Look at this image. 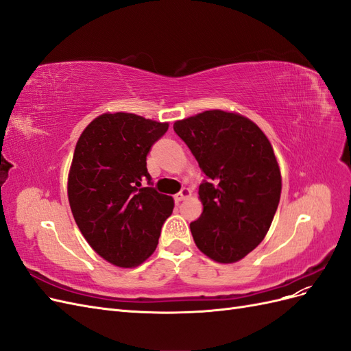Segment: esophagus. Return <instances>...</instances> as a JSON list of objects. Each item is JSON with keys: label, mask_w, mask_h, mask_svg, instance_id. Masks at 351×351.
<instances>
[{"label": "esophagus", "mask_w": 351, "mask_h": 351, "mask_svg": "<svg viewBox=\"0 0 351 351\" xmlns=\"http://www.w3.org/2000/svg\"><path fill=\"white\" fill-rule=\"evenodd\" d=\"M189 196H190V190H189V189H182V190H180V192L174 196V200L178 204V202L184 200V199L189 197Z\"/></svg>", "instance_id": "34e87169"}]
</instances>
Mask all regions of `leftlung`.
Returning a JSON list of instances; mask_svg holds the SVG:
<instances>
[{
  "instance_id": "left-lung-1",
  "label": "left lung",
  "mask_w": 351,
  "mask_h": 351,
  "mask_svg": "<svg viewBox=\"0 0 351 351\" xmlns=\"http://www.w3.org/2000/svg\"><path fill=\"white\" fill-rule=\"evenodd\" d=\"M205 180L202 215L190 222L200 252L221 263L237 262L267 234L281 196L277 158L259 127L246 117L205 111L174 123Z\"/></svg>"
}]
</instances>
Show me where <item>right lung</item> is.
<instances>
[{"instance_id":"right-lung-1","label":"right lung","mask_w":351,"mask_h":351,"mask_svg":"<svg viewBox=\"0 0 351 351\" xmlns=\"http://www.w3.org/2000/svg\"><path fill=\"white\" fill-rule=\"evenodd\" d=\"M168 123L129 112L102 114L80 134L69 174V202L83 237L115 267L154 253L174 200L154 187L146 156Z\"/></svg>"}]
</instances>
